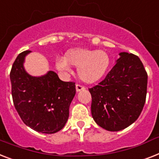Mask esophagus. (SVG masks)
<instances>
[{
    "instance_id": "obj_1",
    "label": "esophagus",
    "mask_w": 159,
    "mask_h": 159,
    "mask_svg": "<svg viewBox=\"0 0 159 159\" xmlns=\"http://www.w3.org/2000/svg\"><path fill=\"white\" fill-rule=\"evenodd\" d=\"M86 87L82 85H80V84H76V91H82V90H85Z\"/></svg>"
}]
</instances>
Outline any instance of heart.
Segmentation results:
<instances>
[{
  "mask_svg": "<svg viewBox=\"0 0 159 159\" xmlns=\"http://www.w3.org/2000/svg\"><path fill=\"white\" fill-rule=\"evenodd\" d=\"M71 65L78 68V75L85 82L92 83L104 77L110 65V57L104 50L77 49L69 51L66 59L56 60V67L63 72H69Z\"/></svg>",
  "mask_w": 159,
  "mask_h": 159,
  "instance_id": "1",
  "label": "heart"
}]
</instances>
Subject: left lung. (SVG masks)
Returning <instances> with one entry per match:
<instances>
[{
  "mask_svg": "<svg viewBox=\"0 0 159 159\" xmlns=\"http://www.w3.org/2000/svg\"><path fill=\"white\" fill-rule=\"evenodd\" d=\"M103 81L89 88L91 114L102 128L117 131L132 124L144 108L148 75L137 55L120 53Z\"/></svg>",
  "mask_w": 159,
  "mask_h": 159,
  "instance_id": "8db88e82",
  "label": "left lung"
}]
</instances>
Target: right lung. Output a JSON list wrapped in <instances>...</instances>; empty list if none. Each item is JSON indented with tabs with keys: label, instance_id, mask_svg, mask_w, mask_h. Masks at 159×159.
I'll return each instance as SVG.
<instances>
[{
	"label": "right lung",
	"instance_id": "1",
	"mask_svg": "<svg viewBox=\"0 0 159 159\" xmlns=\"http://www.w3.org/2000/svg\"><path fill=\"white\" fill-rule=\"evenodd\" d=\"M29 52L20 53L10 71L14 105L27 126L42 133H55L68 118L75 82H63L53 71L42 77L29 75L24 68V58Z\"/></svg>",
	"mask_w": 159,
	"mask_h": 159
}]
</instances>
